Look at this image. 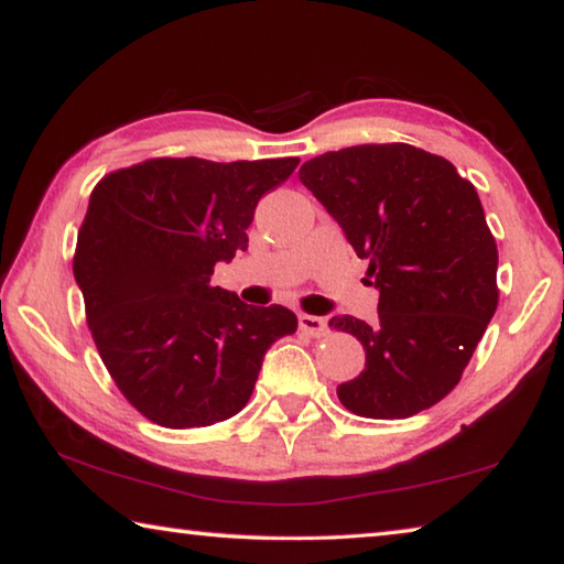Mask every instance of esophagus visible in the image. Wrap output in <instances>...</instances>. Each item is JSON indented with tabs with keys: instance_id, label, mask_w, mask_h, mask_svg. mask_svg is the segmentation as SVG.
<instances>
[{
	"instance_id": "1",
	"label": "esophagus",
	"mask_w": 564,
	"mask_h": 564,
	"mask_svg": "<svg viewBox=\"0 0 564 564\" xmlns=\"http://www.w3.org/2000/svg\"><path fill=\"white\" fill-rule=\"evenodd\" d=\"M299 326H301V330H305L313 338H323L328 333V321L321 316H308V313L299 316Z\"/></svg>"
}]
</instances>
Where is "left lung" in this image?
I'll return each instance as SVG.
<instances>
[{
	"mask_svg": "<svg viewBox=\"0 0 564 564\" xmlns=\"http://www.w3.org/2000/svg\"><path fill=\"white\" fill-rule=\"evenodd\" d=\"M299 178L380 291L376 326L330 318L366 348V370L338 386L340 403L376 420L433 408L460 383L498 308V246L475 186L410 144L328 151L305 161Z\"/></svg>",
	"mask_w": 564,
	"mask_h": 564,
	"instance_id": "8db88e82",
	"label": "left lung"
}]
</instances>
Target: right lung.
Masks as SVG:
<instances>
[{
    "label": "right lung",
    "mask_w": 564,
    "mask_h": 564,
    "mask_svg": "<svg viewBox=\"0 0 564 564\" xmlns=\"http://www.w3.org/2000/svg\"><path fill=\"white\" fill-rule=\"evenodd\" d=\"M299 159H149L91 191L74 279L97 350L123 398L151 423L184 431L241 410L265 350L299 328L283 305H246L212 285L246 251L265 191Z\"/></svg>",
    "instance_id": "1"
}]
</instances>
